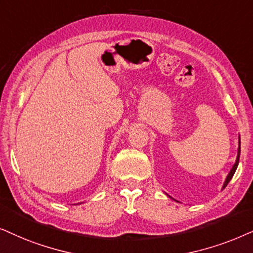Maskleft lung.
<instances>
[{
  "label": "left lung",
  "instance_id": "8db88e82",
  "mask_svg": "<svg viewBox=\"0 0 253 253\" xmlns=\"http://www.w3.org/2000/svg\"><path fill=\"white\" fill-rule=\"evenodd\" d=\"M240 154H241V142H240V148H238V156H237V160H236V163H235V166L232 167V169H231V171L230 172H229V174H228V177H227V179H225V183H224V185H223V188L227 186L228 185V183L229 181L231 180V178H232V176H234V173H235V171H236V169H237V166H238V162H240Z\"/></svg>",
  "mask_w": 253,
  "mask_h": 253
}]
</instances>
